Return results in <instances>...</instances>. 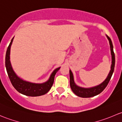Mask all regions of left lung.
Wrapping results in <instances>:
<instances>
[{
  "label": "left lung",
  "instance_id": "obj_1",
  "mask_svg": "<svg viewBox=\"0 0 122 122\" xmlns=\"http://www.w3.org/2000/svg\"><path fill=\"white\" fill-rule=\"evenodd\" d=\"M108 39L109 41V43H110V50H111V54H112V66H111V70H110V72H109V75H108L106 79L99 86H96V87H92V88H82V87H78L77 85L75 84L74 81V77L73 75H72V72L71 70H70V87H71V90L72 92H74L75 94L77 96L81 97L83 98H88L91 97L95 96L97 95L102 93L104 88L106 87L107 86L108 83H109V81H110V78H111L112 76L113 73L114 69V65H115V55L113 51V46L112 42L111 39L107 36Z\"/></svg>",
  "mask_w": 122,
  "mask_h": 122
}]
</instances>
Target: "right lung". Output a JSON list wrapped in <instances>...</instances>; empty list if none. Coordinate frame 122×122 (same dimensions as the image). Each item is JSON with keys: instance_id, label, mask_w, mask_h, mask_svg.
<instances>
[{"instance_id": "1", "label": "right lung", "mask_w": 122, "mask_h": 122, "mask_svg": "<svg viewBox=\"0 0 122 122\" xmlns=\"http://www.w3.org/2000/svg\"><path fill=\"white\" fill-rule=\"evenodd\" d=\"M13 38L7 49L5 57V66L10 81L14 88L21 94L28 96L35 97L44 95L49 92L52 86L55 74L60 70V67L55 69L51 75L50 79L46 82L42 84H35L23 81L16 76L11 66L10 62V50Z\"/></svg>"}]
</instances>
